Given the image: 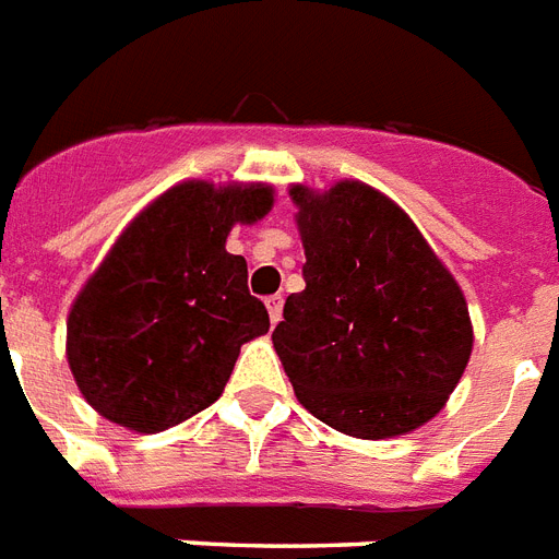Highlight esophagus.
I'll list each match as a JSON object with an SVG mask.
<instances>
[{
  "instance_id": "obj_1",
  "label": "esophagus",
  "mask_w": 559,
  "mask_h": 559,
  "mask_svg": "<svg viewBox=\"0 0 559 559\" xmlns=\"http://www.w3.org/2000/svg\"><path fill=\"white\" fill-rule=\"evenodd\" d=\"M266 310H270L272 324H278L281 316H284V295H270L266 298Z\"/></svg>"
}]
</instances>
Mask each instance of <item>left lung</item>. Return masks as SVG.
Returning <instances> with one entry per match:
<instances>
[{
  "instance_id": "left-lung-1",
  "label": "left lung",
  "mask_w": 559,
  "mask_h": 559,
  "mask_svg": "<svg viewBox=\"0 0 559 559\" xmlns=\"http://www.w3.org/2000/svg\"><path fill=\"white\" fill-rule=\"evenodd\" d=\"M307 287L272 344L295 396L330 428L388 439L442 411L474 347L465 295L393 201L358 180L295 186Z\"/></svg>"
}]
</instances>
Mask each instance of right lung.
Here are the masks:
<instances>
[{"label": "right lung", "mask_w": 559, "mask_h": 559, "mask_svg": "<svg viewBox=\"0 0 559 559\" xmlns=\"http://www.w3.org/2000/svg\"><path fill=\"white\" fill-rule=\"evenodd\" d=\"M270 206V186L180 183L131 221L68 316V365L94 411L157 433L224 393L240 344L270 330L226 235Z\"/></svg>", "instance_id": "right-lung-1"}]
</instances>
